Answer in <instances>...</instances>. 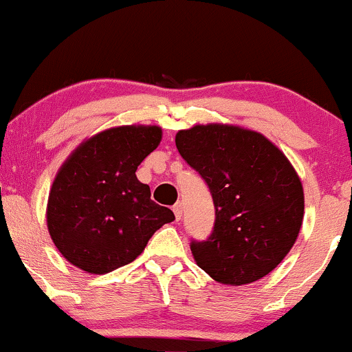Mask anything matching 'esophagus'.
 Instances as JSON below:
<instances>
[{"label": "esophagus", "instance_id": "obj_1", "mask_svg": "<svg viewBox=\"0 0 352 352\" xmlns=\"http://www.w3.org/2000/svg\"><path fill=\"white\" fill-rule=\"evenodd\" d=\"M172 210H173V213H175L177 220H180V218H182V204H180V201H177V204L172 207Z\"/></svg>", "mask_w": 352, "mask_h": 352}]
</instances>
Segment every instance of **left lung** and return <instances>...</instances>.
Wrapping results in <instances>:
<instances>
[{
  "label": "left lung",
  "instance_id": "obj_1",
  "mask_svg": "<svg viewBox=\"0 0 352 352\" xmlns=\"http://www.w3.org/2000/svg\"><path fill=\"white\" fill-rule=\"evenodd\" d=\"M182 159L208 185L215 223L192 240L197 265L223 285H246L281 263L296 241L305 213L300 177L276 145L235 125L180 131Z\"/></svg>",
  "mask_w": 352,
  "mask_h": 352
}]
</instances>
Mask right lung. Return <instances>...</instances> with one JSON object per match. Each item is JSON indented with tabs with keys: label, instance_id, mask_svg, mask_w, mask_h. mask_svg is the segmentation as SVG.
Returning a JSON list of instances; mask_svg holds the SVG:
<instances>
[{
	"label": "right lung",
	"instance_id": "right-lung-1",
	"mask_svg": "<svg viewBox=\"0 0 352 352\" xmlns=\"http://www.w3.org/2000/svg\"><path fill=\"white\" fill-rule=\"evenodd\" d=\"M160 139L157 125H122L91 137L64 162L47 200V228L69 263L94 274L112 272L175 220L135 177Z\"/></svg>",
	"mask_w": 352,
	"mask_h": 352
}]
</instances>
